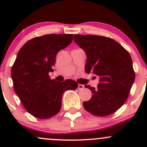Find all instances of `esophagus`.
Segmentation results:
<instances>
[{"mask_svg":"<svg viewBox=\"0 0 147 147\" xmlns=\"http://www.w3.org/2000/svg\"><path fill=\"white\" fill-rule=\"evenodd\" d=\"M78 90H82V89H84V86L83 85V84H78Z\"/></svg>","mask_w":147,"mask_h":147,"instance_id":"34e87169","label":"esophagus"}]
</instances>
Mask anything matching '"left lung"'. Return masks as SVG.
<instances>
[{"instance_id": "8db88e82", "label": "left lung", "mask_w": 147, "mask_h": 147, "mask_svg": "<svg viewBox=\"0 0 147 147\" xmlns=\"http://www.w3.org/2000/svg\"><path fill=\"white\" fill-rule=\"evenodd\" d=\"M74 40L87 55L85 72L100 80L97 88L84 86L92 96L83 107L96 116L112 115L126 102L135 79L129 53L107 37L74 35Z\"/></svg>"}]
</instances>
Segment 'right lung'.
<instances>
[{
  "mask_svg": "<svg viewBox=\"0 0 147 147\" xmlns=\"http://www.w3.org/2000/svg\"><path fill=\"white\" fill-rule=\"evenodd\" d=\"M72 34H49L28 40L19 50L11 69L13 88L23 107L30 115L47 119L57 115L67 90H75L72 80H51L57 53L72 41Z\"/></svg>",
  "mask_w": 147,
  "mask_h": 147,
  "instance_id": "add662e5",
  "label": "right lung"
}]
</instances>
